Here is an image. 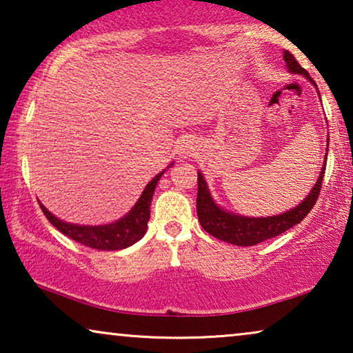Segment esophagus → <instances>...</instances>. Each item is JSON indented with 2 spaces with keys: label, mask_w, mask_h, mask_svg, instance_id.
<instances>
[{
  "label": "esophagus",
  "mask_w": 353,
  "mask_h": 353,
  "mask_svg": "<svg viewBox=\"0 0 353 353\" xmlns=\"http://www.w3.org/2000/svg\"><path fill=\"white\" fill-rule=\"evenodd\" d=\"M194 152H196V144H194V141H191V139L186 138V139H183V141L178 143L176 154L180 157L188 159V157L194 156Z\"/></svg>",
  "instance_id": "esophagus-1"
}]
</instances>
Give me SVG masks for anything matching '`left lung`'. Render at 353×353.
<instances>
[{
    "label": "left lung",
    "mask_w": 353,
    "mask_h": 353,
    "mask_svg": "<svg viewBox=\"0 0 353 353\" xmlns=\"http://www.w3.org/2000/svg\"><path fill=\"white\" fill-rule=\"evenodd\" d=\"M284 62H286V69L289 74H297L303 75L310 83H316L312 80V77L308 75V72L303 67L299 65V62L294 59V56L289 51L283 52ZM318 91V88H316ZM320 94V91H318ZM326 156H327V148H330V137L326 139ZM325 168H326V157L323 161V167L320 172V176L315 181V185L310 190V192L305 196L301 204H297L292 209L281 214L272 215V216H248V215H239L234 212L225 210L223 207L216 204L214 197H212L209 186L202 172H197V199H196V209H197V219L207 233L215 236L216 239L225 241V243L234 244V245H255L263 241L272 239L274 236L284 233L292 226L305 219L308 212L312 210V207L315 205L320 194V188L323 176H325Z\"/></svg>",
    "instance_id": "left-lung-1"
}]
</instances>
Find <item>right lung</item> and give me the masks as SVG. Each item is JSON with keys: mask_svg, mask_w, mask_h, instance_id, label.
<instances>
[{"mask_svg": "<svg viewBox=\"0 0 353 353\" xmlns=\"http://www.w3.org/2000/svg\"><path fill=\"white\" fill-rule=\"evenodd\" d=\"M173 162L167 168H170ZM167 168H163L161 173H157L151 181L148 183L144 191L139 196L137 204L128 210L122 219L112 221V223L105 225H79V223H69L57 219L52 215L50 210L40 202V207L46 219L50 220L52 226H56L62 234L69 236L70 239L77 241V243L88 245L91 249L98 250H120L125 248H130L134 243L146 234L148 221L151 216V201L156 191V186L161 176L165 173Z\"/></svg>", "mask_w": 353, "mask_h": 353, "instance_id": "add662e5", "label": "right lung"}]
</instances>
